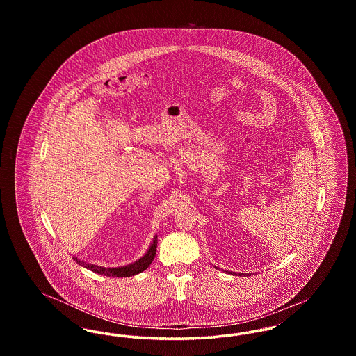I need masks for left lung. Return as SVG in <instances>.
<instances>
[{
  "label": "left lung",
  "instance_id": "obj_1",
  "mask_svg": "<svg viewBox=\"0 0 356 356\" xmlns=\"http://www.w3.org/2000/svg\"><path fill=\"white\" fill-rule=\"evenodd\" d=\"M216 268H218V267H216ZM227 272V273H231V275H238V276H240V275H243V276H245V275H250V276H251V273H237V272H229V271H225Z\"/></svg>",
  "mask_w": 356,
  "mask_h": 356
}]
</instances>
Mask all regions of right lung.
I'll use <instances>...</instances> for the list:
<instances>
[{
  "mask_svg": "<svg viewBox=\"0 0 356 356\" xmlns=\"http://www.w3.org/2000/svg\"><path fill=\"white\" fill-rule=\"evenodd\" d=\"M156 248H157V235L153 237L152 243L149 245V248L147 250V252L143 254L140 259H137L134 263L127 264V266H121V267H102L97 264H89L86 261H83L80 259H77L76 256H73V260L83 266L86 270L104 275V276H113V277H128V276H134L140 272L145 271L156 256Z\"/></svg>",
  "mask_w": 356,
  "mask_h": 356,
  "instance_id": "add662e5",
  "label": "right lung"
}]
</instances>
